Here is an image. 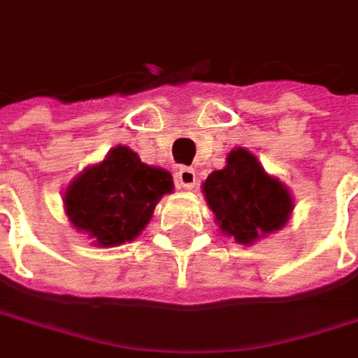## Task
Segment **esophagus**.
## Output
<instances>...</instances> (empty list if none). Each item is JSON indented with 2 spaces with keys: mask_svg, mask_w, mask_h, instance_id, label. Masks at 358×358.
Here are the masks:
<instances>
[{
  "mask_svg": "<svg viewBox=\"0 0 358 358\" xmlns=\"http://www.w3.org/2000/svg\"><path fill=\"white\" fill-rule=\"evenodd\" d=\"M176 182H178L180 188H184V190H192V188L196 186V182H198V176H196L194 168H188V166H182V168H178V172H176Z\"/></svg>",
  "mask_w": 358,
  "mask_h": 358,
  "instance_id": "34e87169",
  "label": "esophagus"
}]
</instances>
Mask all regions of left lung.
<instances>
[{
  "label": "left lung",
  "mask_w": 358,
  "mask_h": 358,
  "mask_svg": "<svg viewBox=\"0 0 358 358\" xmlns=\"http://www.w3.org/2000/svg\"><path fill=\"white\" fill-rule=\"evenodd\" d=\"M202 192L220 232L246 246L285 228L294 210L287 184L246 148L232 150L224 168L204 180Z\"/></svg>",
  "instance_id": "left-lung-1"
}]
</instances>
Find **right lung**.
<instances>
[{"label": "right lung", "mask_w": 358, "mask_h": 358, "mask_svg": "<svg viewBox=\"0 0 358 358\" xmlns=\"http://www.w3.org/2000/svg\"><path fill=\"white\" fill-rule=\"evenodd\" d=\"M172 190L168 170L144 164L128 146H116L68 184L64 210L92 244L110 248L140 236L160 198Z\"/></svg>", "instance_id": "right-lung-1"}]
</instances>
